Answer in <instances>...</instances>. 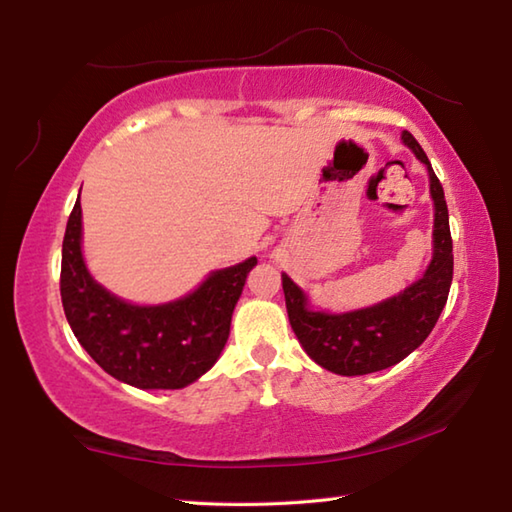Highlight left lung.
I'll return each instance as SVG.
<instances>
[{"mask_svg": "<svg viewBox=\"0 0 512 512\" xmlns=\"http://www.w3.org/2000/svg\"><path fill=\"white\" fill-rule=\"evenodd\" d=\"M401 140L428 167L430 196L435 200V229H432L435 249L426 274L397 296L345 314L314 312L307 305L303 289L283 274L287 316L296 339L312 361L334 374L359 376L397 365L428 339L448 301L452 238L443 187L412 133L403 131Z\"/></svg>", "mask_w": 512, "mask_h": 512, "instance_id": "8db88e82", "label": "left lung"}]
</instances>
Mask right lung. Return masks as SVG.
Masks as SVG:
<instances>
[{"mask_svg": "<svg viewBox=\"0 0 512 512\" xmlns=\"http://www.w3.org/2000/svg\"><path fill=\"white\" fill-rule=\"evenodd\" d=\"M256 256L211 272L178 301L131 305L93 281L82 258L80 200L66 223L60 292L66 321L91 359L113 379L140 390H178L218 361L231 314Z\"/></svg>", "mask_w": 512, "mask_h": 512, "instance_id": "right-lung-1", "label": "right lung"}]
</instances>
